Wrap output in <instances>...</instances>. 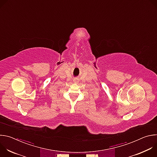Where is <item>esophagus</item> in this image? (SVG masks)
<instances>
[{"instance_id":"34e87169","label":"esophagus","mask_w":157,"mask_h":157,"mask_svg":"<svg viewBox=\"0 0 157 157\" xmlns=\"http://www.w3.org/2000/svg\"><path fill=\"white\" fill-rule=\"evenodd\" d=\"M78 79L77 78H76L75 79V82H78Z\"/></svg>"}]
</instances>
